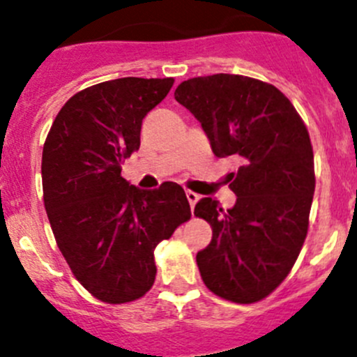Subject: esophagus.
I'll return each mask as SVG.
<instances>
[{
    "label": "esophagus",
    "instance_id": "34e87169",
    "mask_svg": "<svg viewBox=\"0 0 357 357\" xmlns=\"http://www.w3.org/2000/svg\"><path fill=\"white\" fill-rule=\"evenodd\" d=\"M186 199H188L190 205H192V214H193V207H195L197 200H199V195H197L195 192H192V190H186Z\"/></svg>",
    "mask_w": 357,
    "mask_h": 357
}]
</instances>
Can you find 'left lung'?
I'll return each instance as SVG.
<instances>
[{
  "instance_id": "obj_1",
  "label": "left lung",
  "mask_w": 357,
  "mask_h": 357,
  "mask_svg": "<svg viewBox=\"0 0 357 357\" xmlns=\"http://www.w3.org/2000/svg\"><path fill=\"white\" fill-rule=\"evenodd\" d=\"M174 98L195 115L215 157L242 162L229 183L231 208L211 197L195 205L212 226L197 254L202 280L226 301H261L287 278L307 235L316 185L307 128L278 88L245 75L188 79Z\"/></svg>"
}]
</instances>
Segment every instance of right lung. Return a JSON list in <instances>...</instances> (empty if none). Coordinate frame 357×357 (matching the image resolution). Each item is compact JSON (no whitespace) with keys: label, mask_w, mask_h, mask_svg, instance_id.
Wrapping results in <instances>:
<instances>
[{"label":"right lung","mask_w":357,"mask_h":357,"mask_svg":"<svg viewBox=\"0 0 357 357\" xmlns=\"http://www.w3.org/2000/svg\"><path fill=\"white\" fill-rule=\"evenodd\" d=\"M172 84V77H121L82 89L43 146V199L56 245L79 283L107 304L152 289L153 250L192 215L178 183L139 190L121 176L124 158L139 149L143 119Z\"/></svg>","instance_id":"obj_1"}]
</instances>
